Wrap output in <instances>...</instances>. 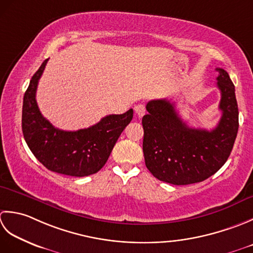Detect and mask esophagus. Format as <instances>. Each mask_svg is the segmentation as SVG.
<instances>
[{
  "label": "esophagus",
  "instance_id": "obj_1",
  "mask_svg": "<svg viewBox=\"0 0 253 253\" xmlns=\"http://www.w3.org/2000/svg\"><path fill=\"white\" fill-rule=\"evenodd\" d=\"M134 111H135V113L138 117H143L145 115V106L143 104H137L135 107H134Z\"/></svg>",
  "mask_w": 253,
  "mask_h": 253
}]
</instances>
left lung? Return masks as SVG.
<instances>
[{"mask_svg": "<svg viewBox=\"0 0 253 253\" xmlns=\"http://www.w3.org/2000/svg\"><path fill=\"white\" fill-rule=\"evenodd\" d=\"M216 71L221 118L213 130L188 126L167 99L147 102L148 113L142 119L143 153L147 169L161 181L176 185L204 181L228 159L238 132V105L228 73Z\"/></svg>", "mask_w": 253, "mask_h": 253, "instance_id": "left-lung-1", "label": "left lung"}]
</instances>
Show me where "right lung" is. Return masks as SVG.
<instances>
[{
    "label": "right lung",
    "mask_w": 253,
    "mask_h": 253,
    "mask_svg": "<svg viewBox=\"0 0 253 253\" xmlns=\"http://www.w3.org/2000/svg\"><path fill=\"white\" fill-rule=\"evenodd\" d=\"M43 61L24 95L22 128L35 157L51 171L72 177L96 173L105 166L120 134L133 118V109L109 115L87 128L63 131L43 118L36 101L38 82L47 64Z\"/></svg>",
    "instance_id": "right-lung-1"
}]
</instances>
